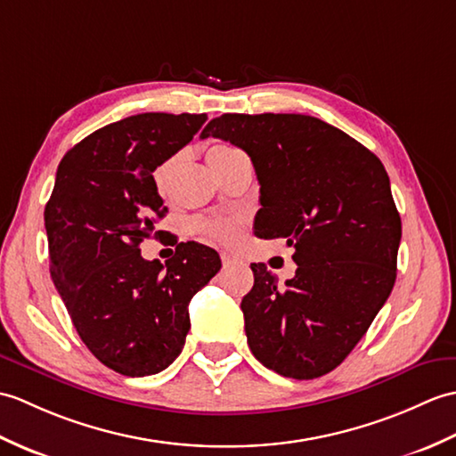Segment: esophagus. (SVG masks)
Listing matches in <instances>:
<instances>
[{"mask_svg":"<svg viewBox=\"0 0 456 456\" xmlns=\"http://www.w3.org/2000/svg\"><path fill=\"white\" fill-rule=\"evenodd\" d=\"M220 257H222V265H224V269H226V267H232V265H236V263H238L236 257H232V256H228V254H222Z\"/></svg>","mask_w":456,"mask_h":456,"instance_id":"34e87169","label":"esophagus"}]
</instances>
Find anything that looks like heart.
<instances>
[{
    "instance_id": "1",
    "label": "heart",
    "mask_w": 456,
    "mask_h": 456,
    "mask_svg": "<svg viewBox=\"0 0 456 456\" xmlns=\"http://www.w3.org/2000/svg\"><path fill=\"white\" fill-rule=\"evenodd\" d=\"M240 154H241V150H238L234 146L216 144V146L208 148L207 161L212 167V171H218L226 164H230V161ZM167 169H169V164L158 171V177L166 175ZM193 228L199 232L200 236H205L212 241H220V244H224V246H234L241 236V228L234 220H197Z\"/></svg>"
}]
</instances>
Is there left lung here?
Segmentation results:
<instances>
[{"instance_id":"1","label":"left lung","mask_w":456,"mask_h":456,"mask_svg":"<svg viewBox=\"0 0 456 456\" xmlns=\"http://www.w3.org/2000/svg\"><path fill=\"white\" fill-rule=\"evenodd\" d=\"M215 136L251 158L261 185L256 234L295 248V277L277 285L251 263L241 300L256 359L282 377L310 380L341 365L396 281L402 222L382 161L355 138L308 115L212 118Z\"/></svg>"}]
</instances>
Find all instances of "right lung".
Segmentation results:
<instances>
[{
	"label": "right lung",
	"instance_id": "right-lung-1",
	"mask_svg": "<svg viewBox=\"0 0 456 456\" xmlns=\"http://www.w3.org/2000/svg\"><path fill=\"white\" fill-rule=\"evenodd\" d=\"M207 115L142 113L95 130L62 158L45 208L50 277L87 349L125 377L167 369L185 346L189 302L220 271L215 249L175 246L166 263L140 244L166 216L154 171Z\"/></svg>",
	"mask_w": 456,
	"mask_h": 456
}]
</instances>
